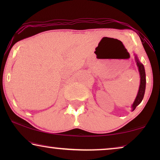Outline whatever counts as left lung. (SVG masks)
Segmentation results:
<instances>
[{"label":"left lung","mask_w":160,"mask_h":160,"mask_svg":"<svg viewBox=\"0 0 160 160\" xmlns=\"http://www.w3.org/2000/svg\"><path fill=\"white\" fill-rule=\"evenodd\" d=\"M135 55V60L136 62V65L138 66V72L140 74V86L138 92L137 96L135 98V99L133 102V103L131 106L132 108V111H133L135 109V108L141 103L142 100H143L144 94H145V89H146V72L145 68H144L143 65L140 62L136 54H134Z\"/></svg>","instance_id":"1"}]
</instances>
